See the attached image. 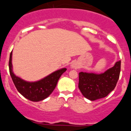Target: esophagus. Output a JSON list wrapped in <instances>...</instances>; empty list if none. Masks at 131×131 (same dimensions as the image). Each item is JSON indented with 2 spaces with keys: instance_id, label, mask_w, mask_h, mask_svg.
<instances>
[{
  "instance_id": "obj_1",
  "label": "esophagus",
  "mask_w": 131,
  "mask_h": 131,
  "mask_svg": "<svg viewBox=\"0 0 131 131\" xmlns=\"http://www.w3.org/2000/svg\"><path fill=\"white\" fill-rule=\"evenodd\" d=\"M71 67H72V68H77V65L75 64V63H73V64L71 65Z\"/></svg>"
}]
</instances>
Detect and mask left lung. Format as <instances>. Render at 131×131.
Returning a JSON list of instances; mask_svg holds the SVG:
<instances>
[{"label":"left lung","mask_w":131,"mask_h":131,"mask_svg":"<svg viewBox=\"0 0 131 131\" xmlns=\"http://www.w3.org/2000/svg\"><path fill=\"white\" fill-rule=\"evenodd\" d=\"M121 71V61L102 74L79 73V89L83 95L90 100L104 98L116 86Z\"/></svg>","instance_id":"left-lung-1"}]
</instances>
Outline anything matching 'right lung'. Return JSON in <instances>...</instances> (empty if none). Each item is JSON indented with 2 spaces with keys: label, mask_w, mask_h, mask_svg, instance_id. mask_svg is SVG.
Listing matches in <instances>:
<instances>
[{
  "label": "right lung",
  "mask_w": 131,
  "mask_h": 131,
  "mask_svg": "<svg viewBox=\"0 0 131 131\" xmlns=\"http://www.w3.org/2000/svg\"><path fill=\"white\" fill-rule=\"evenodd\" d=\"M12 52L9 60V71L15 86L25 98L33 102H39L47 98L53 92L59 79L66 71V68L58 70L37 82H26L16 77L12 70Z\"/></svg>",
  "instance_id": "right-lung-1"
}]
</instances>
